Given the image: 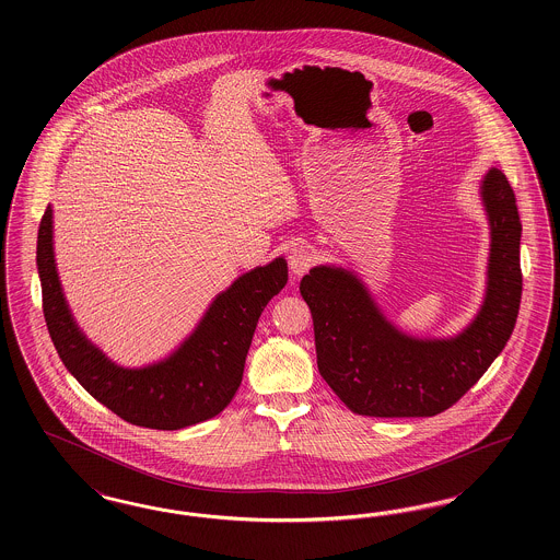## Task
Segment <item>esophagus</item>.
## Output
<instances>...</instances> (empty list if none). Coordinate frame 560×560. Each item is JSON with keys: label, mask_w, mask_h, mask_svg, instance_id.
<instances>
[{"label": "esophagus", "mask_w": 560, "mask_h": 560, "mask_svg": "<svg viewBox=\"0 0 560 560\" xmlns=\"http://www.w3.org/2000/svg\"><path fill=\"white\" fill-rule=\"evenodd\" d=\"M293 268H295V267H293V265H292V272H295V270H293Z\"/></svg>", "instance_id": "34e87169"}]
</instances>
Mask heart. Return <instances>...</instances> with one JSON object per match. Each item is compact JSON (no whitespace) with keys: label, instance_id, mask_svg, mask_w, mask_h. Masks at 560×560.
<instances>
[{"label":"heart","instance_id":"heart-1","mask_svg":"<svg viewBox=\"0 0 560 560\" xmlns=\"http://www.w3.org/2000/svg\"><path fill=\"white\" fill-rule=\"evenodd\" d=\"M226 203L231 210L235 212H249V210H260V203L256 201V197H245L241 190H233L231 195H226Z\"/></svg>","mask_w":560,"mask_h":560}]
</instances>
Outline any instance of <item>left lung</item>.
Listing matches in <instances>:
<instances>
[{
	"mask_svg": "<svg viewBox=\"0 0 560 560\" xmlns=\"http://www.w3.org/2000/svg\"><path fill=\"white\" fill-rule=\"evenodd\" d=\"M37 270L44 317L65 368L81 386L136 427L180 430L220 413L235 397L256 323L268 300L288 283V265L277 258L213 298L187 340L160 363L128 370L92 345L73 319L54 260L52 206L37 233Z\"/></svg>",
	"mask_w": 560,
	"mask_h": 560,
	"instance_id": "1",
	"label": "left lung"
}]
</instances>
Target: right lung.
<instances>
[{"label":"right lung","mask_w":560,"mask_h":560,"mask_svg":"<svg viewBox=\"0 0 560 560\" xmlns=\"http://www.w3.org/2000/svg\"><path fill=\"white\" fill-rule=\"evenodd\" d=\"M480 197L491 226L487 292L479 315L453 338L402 334L348 268L323 265L302 277L319 373L350 411L375 418L436 416L479 382L506 345L523 292V226L514 192L498 167L487 172Z\"/></svg>","instance_id":"obj_1"}]
</instances>
